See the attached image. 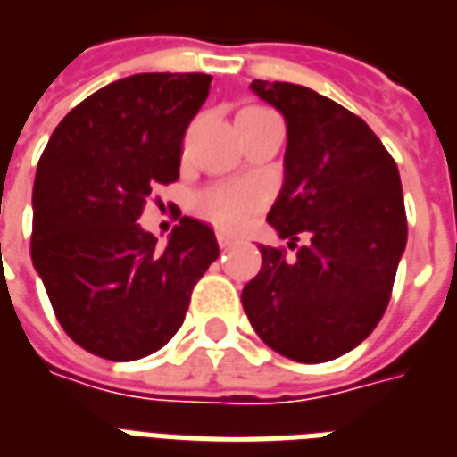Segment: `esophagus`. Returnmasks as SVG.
<instances>
[{
  "label": "esophagus",
  "instance_id": "34e87169",
  "mask_svg": "<svg viewBox=\"0 0 457 457\" xmlns=\"http://www.w3.org/2000/svg\"><path fill=\"white\" fill-rule=\"evenodd\" d=\"M216 241H219V245H221V248H231L233 243H236V238H233V236H228V233L219 231L216 233Z\"/></svg>",
  "mask_w": 457,
  "mask_h": 457
}]
</instances>
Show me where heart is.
Returning <instances> with one entry per match:
<instances>
[{"mask_svg": "<svg viewBox=\"0 0 457 457\" xmlns=\"http://www.w3.org/2000/svg\"><path fill=\"white\" fill-rule=\"evenodd\" d=\"M202 216L221 228H238L253 212L262 207V192L255 185H219L197 202Z\"/></svg>", "mask_w": 457, "mask_h": 457, "instance_id": "1", "label": "heart"}]
</instances>
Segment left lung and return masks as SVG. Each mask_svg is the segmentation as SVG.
I'll return each instance as SVG.
<instances>
[{
    "label": "left lung",
    "instance_id": "1",
    "mask_svg": "<svg viewBox=\"0 0 457 457\" xmlns=\"http://www.w3.org/2000/svg\"><path fill=\"white\" fill-rule=\"evenodd\" d=\"M250 91L287 122L284 183L267 221L294 260L260 245L243 287L250 325L277 354L322 363L352 352L378 325L407 245L403 183L373 129L313 88L260 81Z\"/></svg>",
    "mask_w": 457,
    "mask_h": 457
}]
</instances>
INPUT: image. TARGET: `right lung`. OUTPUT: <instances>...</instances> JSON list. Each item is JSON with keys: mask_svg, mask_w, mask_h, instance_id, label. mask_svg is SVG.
I'll return each instance as SVG.
<instances>
[{"mask_svg": "<svg viewBox=\"0 0 457 457\" xmlns=\"http://www.w3.org/2000/svg\"><path fill=\"white\" fill-rule=\"evenodd\" d=\"M209 84V74L170 71L118 79L64 115L37 161L33 267L64 332L91 354L159 352L219 257L214 231L192 216L166 245L137 224L151 187L178 180Z\"/></svg>", "mask_w": 457, "mask_h": 457, "instance_id": "obj_1", "label": "right lung"}]
</instances>
